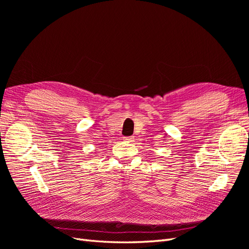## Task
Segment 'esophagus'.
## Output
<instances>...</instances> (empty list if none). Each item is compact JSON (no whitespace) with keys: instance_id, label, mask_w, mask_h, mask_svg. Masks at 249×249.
I'll list each match as a JSON object with an SVG mask.
<instances>
[{"instance_id":"34e87169","label":"esophagus","mask_w":249,"mask_h":249,"mask_svg":"<svg viewBox=\"0 0 249 249\" xmlns=\"http://www.w3.org/2000/svg\"><path fill=\"white\" fill-rule=\"evenodd\" d=\"M124 140L126 141V142H134V138L133 137H124Z\"/></svg>"}]
</instances>
